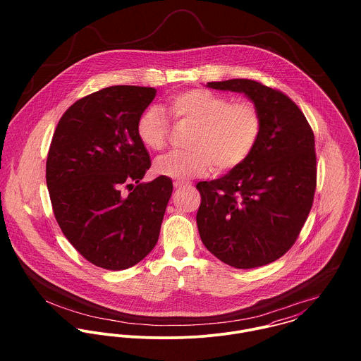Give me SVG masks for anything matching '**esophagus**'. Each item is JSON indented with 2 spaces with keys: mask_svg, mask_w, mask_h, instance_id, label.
Returning a JSON list of instances; mask_svg holds the SVG:
<instances>
[{
  "mask_svg": "<svg viewBox=\"0 0 361 361\" xmlns=\"http://www.w3.org/2000/svg\"><path fill=\"white\" fill-rule=\"evenodd\" d=\"M188 185H190V183H189V182H183V180H176V182H173V188H175V189H180V188L188 186Z\"/></svg>",
  "mask_w": 361,
  "mask_h": 361,
  "instance_id": "1",
  "label": "esophagus"
}]
</instances>
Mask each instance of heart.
<instances>
[{
  "label": "heart",
  "mask_w": 361,
  "mask_h": 361,
  "mask_svg": "<svg viewBox=\"0 0 361 361\" xmlns=\"http://www.w3.org/2000/svg\"><path fill=\"white\" fill-rule=\"evenodd\" d=\"M166 108L175 119L195 125V130L188 143L190 150L169 153L155 162V171L162 176L195 178L206 175L212 166L219 172L231 171L257 147L262 118L256 104L232 102L207 89H190L172 94ZM136 135L149 150H164L169 135L164 111L158 106L145 109L137 118Z\"/></svg>",
  "instance_id": "heart-1"
}]
</instances>
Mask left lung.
<instances>
[{"mask_svg":"<svg viewBox=\"0 0 361 361\" xmlns=\"http://www.w3.org/2000/svg\"><path fill=\"white\" fill-rule=\"evenodd\" d=\"M207 86L245 93L259 109L262 130L242 165L196 185L202 242L231 267L267 265L295 245L309 216L317 186L312 129L286 94L259 82L231 79Z\"/></svg>","mask_w":361,"mask_h":361,"instance_id":"1","label":"left lung"}]
</instances>
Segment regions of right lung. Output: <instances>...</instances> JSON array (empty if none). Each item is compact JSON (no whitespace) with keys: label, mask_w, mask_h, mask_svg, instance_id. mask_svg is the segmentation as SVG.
Listing matches in <instances>:
<instances>
[{"label":"right lung","mask_w":361,"mask_h":361,"mask_svg":"<svg viewBox=\"0 0 361 361\" xmlns=\"http://www.w3.org/2000/svg\"><path fill=\"white\" fill-rule=\"evenodd\" d=\"M155 93L102 89L72 104L52 136L46 180L55 219L71 245L105 269L133 267L154 249L172 195L166 176L140 183L152 161L136 122ZM122 187L131 188L128 195Z\"/></svg>","instance_id":"1"}]
</instances>
